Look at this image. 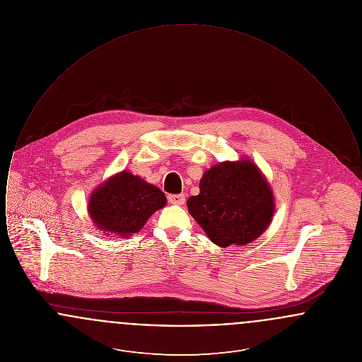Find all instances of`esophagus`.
Returning a JSON list of instances; mask_svg holds the SVG:
<instances>
[{
	"label": "esophagus",
	"instance_id": "1",
	"mask_svg": "<svg viewBox=\"0 0 362 362\" xmlns=\"http://www.w3.org/2000/svg\"><path fill=\"white\" fill-rule=\"evenodd\" d=\"M168 202L173 205H183L186 202V197L185 194H170Z\"/></svg>",
	"mask_w": 362,
	"mask_h": 362
}]
</instances>
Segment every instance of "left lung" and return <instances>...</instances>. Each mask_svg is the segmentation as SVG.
Wrapping results in <instances>:
<instances>
[{
	"mask_svg": "<svg viewBox=\"0 0 362 362\" xmlns=\"http://www.w3.org/2000/svg\"><path fill=\"white\" fill-rule=\"evenodd\" d=\"M189 214L220 247L244 245L270 224L273 192L250 161L217 164L199 182V194L187 201Z\"/></svg>",
	"mask_w": 362,
	"mask_h": 362,
	"instance_id": "1",
	"label": "left lung"
}]
</instances>
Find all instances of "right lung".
Returning a JSON list of instances; mask_svg holds the SVG:
<instances>
[{"instance_id":"obj_1","label":"right lung","mask_w":362,"mask_h":362,"mask_svg":"<svg viewBox=\"0 0 362 362\" xmlns=\"http://www.w3.org/2000/svg\"><path fill=\"white\" fill-rule=\"evenodd\" d=\"M165 204L167 198L161 189L133 173H121L92 194L89 214L105 232L130 236Z\"/></svg>"}]
</instances>
